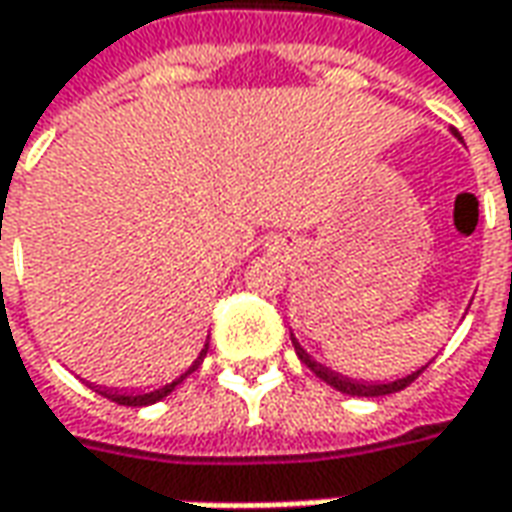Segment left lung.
<instances>
[{"label": "left lung", "mask_w": 512, "mask_h": 512, "mask_svg": "<svg viewBox=\"0 0 512 512\" xmlns=\"http://www.w3.org/2000/svg\"><path fill=\"white\" fill-rule=\"evenodd\" d=\"M454 137L462 139L457 131H451ZM291 342H294V350H297V356H300V361L305 364V367H311L316 373V378H322L325 384H330L333 389H339V392H344V395H353V398H381V395H392V392H401L403 387H409L412 381H415L417 375L423 373L429 364H423V367H417V370H412V373L401 375V378H392V381H364V378H350V375H342L336 373V370H330V367H325L322 361H316L305 347L300 344V339L291 333Z\"/></svg>", "instance_id": "obj_1"}]
</instances>
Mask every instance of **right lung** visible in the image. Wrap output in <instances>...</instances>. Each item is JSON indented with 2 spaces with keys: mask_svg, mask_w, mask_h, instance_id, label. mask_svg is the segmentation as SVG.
Instances as JSON below:
<instances>
[{
  "mask_svg": "<svg viewBox=\"0 0 512 512\" xmlns=\"http://www.w3.org/2000/svg\"><path fill=\"white\" fill-rule=\"evenodd\" d=\"M207 350H210V339L204 342V347H201V353H198V356H196V361H193V364H190V367H187V370H184L182 375H176V378H173L170 384H165V387H156V389H117V387H100V384H89V387L95 389V392H100L103 398H109V401L120 403V406H151V403L162 401V398H168L170 392L179 387L184 378H187V375L196 370L198 361L207 356Z\"/></svg>",
  "mask_w": 512,
  "mask_h": 512,
  "instance_id": "obj_1",
  "label": "right lung"
}]
</instances>
